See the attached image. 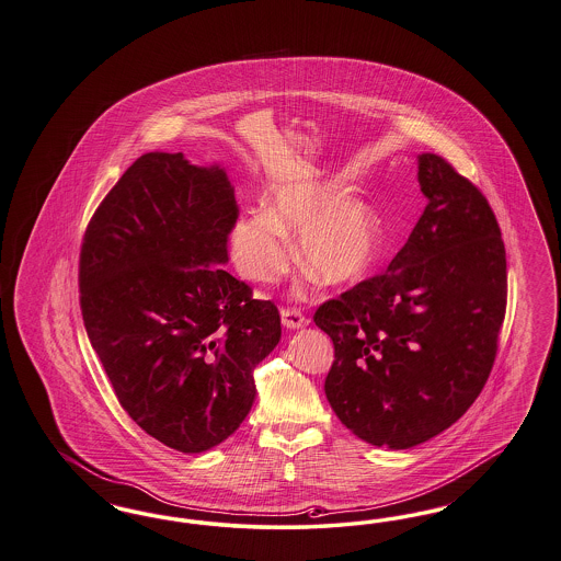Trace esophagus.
Wrapping results in <instances>:
<instances>
[{"mask_svg": "<svg viewBox=\"0 0 561 561\" xmlns=\"http://www.w3.org/2000/svg\"><path fill=\"white\" fill-rule=\"evenodd\" d=\"M282 323L286 325V328H290V330H298V328H305L307 323H309V319L305 317V314L300 313L298 309H282Z\"/></svg>", "mask_w": 561, "mask_h": 561, "instance_id": "esophagus-1", "label": "esophagus"}]
</instances>
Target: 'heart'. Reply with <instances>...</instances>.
I'll return each mask as SVG.
<instances>
[{
  "mask_svg": "<svg viewBox=\"0 0 561 561\" xmlns=\"http://www.w3.org/2000/svg\"><path fill=\"white\" fill-rule=\"evenodd\" d=\"M337 180L290 181L271 187L265 208L240 213L229 227V259L256 284L279 279L291 261L288 233L298 226L296 259L328 286H346L374 267L381 219L363 198L346 196Z\"/></svg>",
  "mask_w": 561,
  "mask_h": 561,
  "instance_id": "obj_1",
  "label": "heart"
}]
</instances>
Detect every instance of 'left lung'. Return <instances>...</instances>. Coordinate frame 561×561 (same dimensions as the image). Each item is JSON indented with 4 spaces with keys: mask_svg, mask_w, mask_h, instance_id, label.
<instances>
[{
    "mask_svg": "<svg viewBox=\"0 0 561 561\" xmlns=\"http://www.w3.org/2000/svg\"><path fill=\"white\" fill-rule=\"evenodd\" d=\"M427 204L388 270L314 311L334 342L325 397L376 447L411 448L453 426L491 376L507 307V261L484 194L420 154Z\"/></svg>",
    "mask_w": 561,
    "mask_h": 561,
    "instance_id": "obj_1",
    "label": "left lung"
}]
</instances>
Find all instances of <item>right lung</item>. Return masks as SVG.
<instances>
[{
  "label": "right lung",
  "mask_w": 561,
  "mask_h": 561,
  "mask_svg": "<svg viewBox=\"0 0 561 561\" xmlns=\"http://www.w3.org/2000/svg\"><path fill=\"white\" fill-rule=\"evenodd\" d=\"M236 217L221 167L150 152L83 236L91 346L135 424L181 453L217 447L240 427L256 394L252 371L282 337L277 307L221 267Z\"/></svg>",
  "instance_id": "right-lung-1"
}]
</instances>
